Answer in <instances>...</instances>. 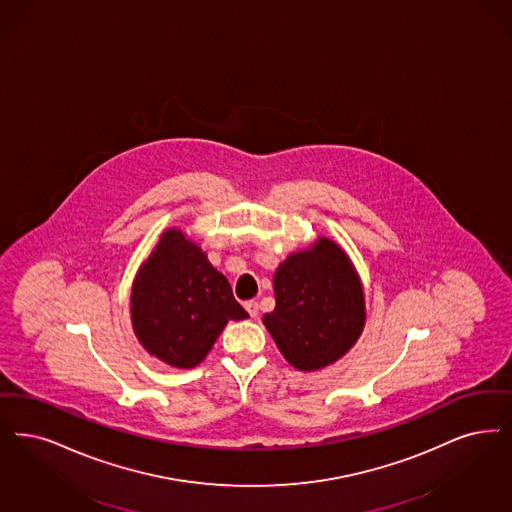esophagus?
<instances>
[{
	"label": "esophagus",
	"instance_id": "obj_1",
	"mask_svg": "<svg viewBox=\"0 0 512 512\" xmlns=\"http://www.w3.org/2000/svg\"><path fill=\"white\" fill-rule=\"evenodd\" d=\"M244 307H246L247 314H249L251 318H257V314H259V303H257V301H247Z\"/></svg>",
	"mask_w": 512,
	"mask_h": 512
}]
</instances>
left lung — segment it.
<instances>
[{"mask_svg": "<svg viewBox=\"0 0 512 512\" xmlns=\"http://www.w3.org/2000/svg\"><path fill=\"white\" fill-rule=\"evenodd\" d=\"M276 307L263 324L287 362L301 371L345 356L366 324V301L347 253L329 238L291 253L274 272Z\"/></svg>", "mask_w": 512, "mask_h": 512, "instance_id": "8db88e82", "label": "left lung"}]
</instances>
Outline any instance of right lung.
Here are the masks:
<instances>
[{
	"instance_id": "right-lung-1",
	"label": "right lung",
	"mask_w": 512,
	"mask_h": 512,
	"mask_svg": "<svg viewBox=\"0 0 512 512\" xmlns=\"http://www.w3.org/2000/svg\"><path fill=\"white\" fill-rule=\"evenodd\" d=\"M246 318L202 247L183 230L167 228L131 287V324L144 350L173 368H194L228 320Z\"/></svg>"
}]
</instances>
